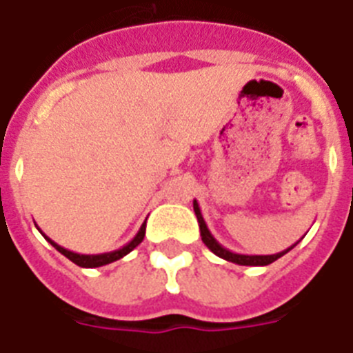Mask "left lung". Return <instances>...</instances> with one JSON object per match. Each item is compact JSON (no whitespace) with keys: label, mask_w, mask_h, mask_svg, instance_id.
I'll return each mask as SVG.
<instances>
[{"label":"left lung","mask_w":353,"mask_h":353,"mask_svg":"<svg viewBox=\"0 0 353 353\" xmlns=\"http://www.w3.org/2000/svg\"><path fill=\"white\" fill-rule=\"evenodd\" d=\"M194 212H196V218H198L199 232H201V240H203L205 245L209 247L216 256L223 258V260H227V262L238 263V265H269V263H273L274 260H279L280 256H284L285 252H290L291 249L301 241L299 240L296 243H293V245L284 249V251L276 252V254H238V252H232L229 251V249H225V247L221 245L220 241L216 240L214 236H212V232L209 231V227H207V223H205L203 214H201V210H199V205L196 199H194Z\"/></svg>","instance_id":"obj_1"}]
</instances>
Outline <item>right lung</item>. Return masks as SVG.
<instances>
[{"label":"right lung","mask_w":353,"mask_h":353,"mask_svg":"<svg viewBox=\"0 0 353 353\" xmlns=\"http://www.w3.org/2000/svg\"><path fill=\"white\" fill-rule=\"evenodd\" d=\"M40 231V229H38ZM41 232V231H40ZM144 232H146V221H144L143 225H141V229H139V232L135 236H133L132 241H128L126 245H122L121 249H117V251H112V252H101V254H80V252H73L69 251V249H65V247L58 245L57 241H52L51 238H47L43 232L41 234L46 236V240L51 243L54 249H57L58 252H62L63 256L69 258L71 262L77 263V265H80V268H101V265H106V263H112L115 262V260H121L122 256H126L128 252H132L135 247L143 241L144 238Z\"/></svg>","instance_id":"obj_1"}]
</instances>
